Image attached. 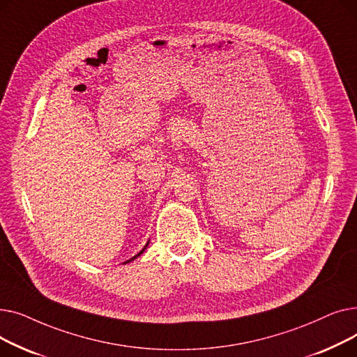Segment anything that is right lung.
Segmentation results:
<instances>
[{"instance_id":"1","label":"right lung","mask_w":357,"mask_h":357,"mask_svg":"<svg viewBox=\"0 0 357 357\" xmlns=\"http://www.w3.org/2000/svg\"><path fill=\"white\" fill-rule=\"evenodd\" d=\"M147 245H149V241H147ZM147 245H146V246H144V248H143V249H142V250H140V252H139V253H137V255H136V256H133V257H131V259H128V260H127V261H124V264H128V261H131V260H135V259H136V257H137V256H140V255H142V253H143V252H144V250H146V248H147Z\"/></svg>"}]
</instances>
